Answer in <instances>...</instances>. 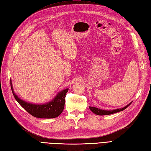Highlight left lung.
Returning a JSON list of instances; mask_svg holds the SVG:
<instances>
[{"instance_id": "1", "label": "left lung", "mask_w": 151, "mask_h": 151, "mask_svg": "<svg viewBox=\"0 0 151 151\" xmlns=\"http://www.w3.org/2000/svg\"><path fill=\"white\" fill-rule=\"evenodd\" d=\"M132 103H129L128 105H126V107H123L122 109H114V110H111V111H106V110H102V109H100L96 107H90V109L93 112V113H95L97 115H107V114H111L113 113H118V112L124 111V109H126L128 106L130 105Z\"/></svg>"}]
</instances>
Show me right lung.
I'll list each match as a JSON object with an SVG mask.
<instances>
[{
  "mask_svg": "<svg viewBox=\"0 0 151 151\" xmlns=\"http://www.w3.org/2000/svg\"><path fill=\"white\" fill-rule=\"evenodd\" d=\"M10 86L15 99L19 103V104L32 116L37 118H40V119H53V118L58 117L63 111L66 93L69 90V88L59 92L55 97H54V99H53L51 101L45 103V104L38 105L23 101L19 97H17L14 92L11 80Z\"/></svg>",
  "mask_w": 151,
  "mask_h": 151,
  "instance_id": "obj_1",
  "label": "right lung"
}]
</instances>
